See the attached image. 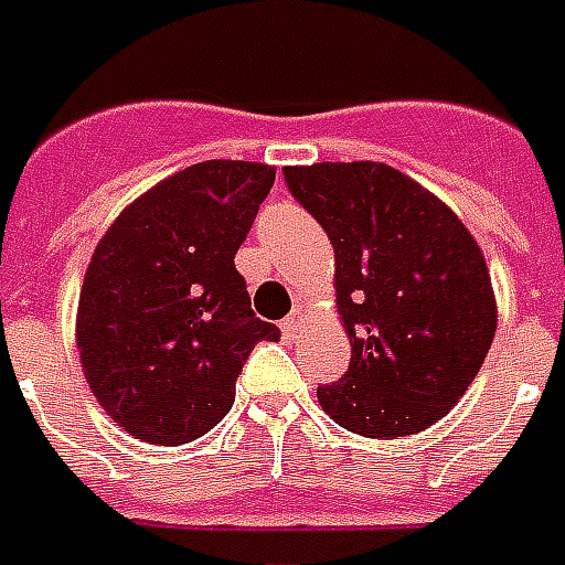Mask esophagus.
Wrapping results in <instances>:
<instances>
[{"label": "esophagus", "instance_id": "esophagus-1", "mask_svg": "<svg viewBox=\"0 0 565 565\" xmlns=\"http://www.w3.org/2000/svg\"><path fill=\"white\" fill-rule=\"evenodd\" d=\"M301 322H305V310L296 308V310H292V313H290V317H287V319H284V322H281V331H284V334H287V337H299Z\"/></svg>", "mask_w": 565, "mask_h": 565}]
</instances>
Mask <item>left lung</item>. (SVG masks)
<instances>
[{"label":"left lung","instance_id":"left-lung-1","mask_svg":"<svg viewBox=\"0 0 565 565\" xmlns=\"http://www.w3.org/2000/svg\"><path fill=\"white\" fill-rule=\"evenodd\" d=\"M292 199L326 228L337 308L352 340L322 411L352 434L395 439L443 419L495 337L483 255L437 195L386 163L284 167Z\"/></svg>","mask_w":565,"mask_h":565}]
</instances>
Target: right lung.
Instances as JSON below:
<instances>
[{"label": "right lung", "mask_w": 565, "mask_h": 565, "mask_svg": "<svg viewBox=\"0 0 565 565\" xmlns=\"http://www.w3.org/2000/svg\"><path fill=\"white\" fill-rule=\"evenodd\" d=\"M275 170L204 161L128 204L93 252L78 352L93 395L131 437L181 446L220 425L243 363L278 340L255 317L234 255Z\"/></svg>", "instance_id": "add662e5"}]
</instances>
